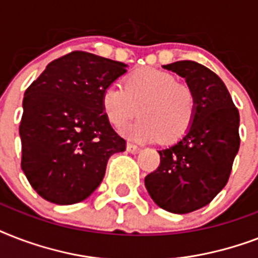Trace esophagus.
Returning <instances> with one entry per match:
<instances>
[{
  "mask_svg": "<svg viewBox=\"0 0 258 258\" xmlns=\"http://www.w3.org/2000/svg\"><path fill=\"white\" fill-rule=\"evenodd\" d=\"M127 151L131 154H138L141 153V147H138V146L133 145V143H128V145H127Z\"/></svg>",
  "mask_w": 258,
  "mask_h": 258,
  "instance_id": "esophagus-1",
  "label": "esophagus"
}]
</instances>
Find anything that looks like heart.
Masks as SVG:
<instances>
[{
  "label": "heart",
  "instance_id": "b5f03b06",
  "mask_svg": "<svg viewBox=\"0 0 258 258\" xmlns=\"http://www.w3.org/2000/svg\"><path fill=\"white\" fill-rule=\"evenodd\" d=\"M142 119L123 131L131 141L175 143L183 139L196 123L198 97L175 75L155 68L130 74L123 82L109 83L100 92V108L115 130L124 127L138 115Z\"/></svg>",
  "mask_w": 258,
  "mask_h": 258
}]
</instances>
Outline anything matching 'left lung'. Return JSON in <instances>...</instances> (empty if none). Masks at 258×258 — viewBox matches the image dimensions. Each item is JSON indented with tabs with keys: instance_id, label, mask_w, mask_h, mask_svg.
Masks as SVG:
<instances>
[{
	"instance_id": "8db88e82",
	"label": "left lung",
	"mask_w": 258,
	"mask_h": 258,
	"mask_svg": "<svg viewBox=\"0 0 258 258\" xmlns=\"http://www.w3.org/2000/svg\"><path fill=\"white\" fill-rule=\"evenodd\" d=\"M163 68L196 91L198 113L183 139L158 151L161 163L145 184L159 208L186 214L210 204L228 183L240 149V113L224 82L202 64L184 60Z\"/></svg>"
}]
</instances>
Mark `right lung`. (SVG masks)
Masks as SVG:
<instances>
[{"label":"right lung","mask_w":258,"mask_h":258,"mask_svg":"<svg viewBox=\"0 0 258 258\" xmlns=\"http://www.w3.org/2000/svg\"><path fill=\"white\" fill-rule=\"evenodd\" d=\"M125 64L75 50L56 58L22 100L21 169L44 200L72 205L104 178L109 157L125 150L100 108V92Z\"/></svg>","instance_id":"1"}]
</instances>
